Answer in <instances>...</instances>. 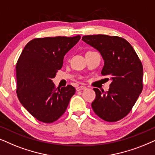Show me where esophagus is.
<instances>
[{"instance_id":"34e87169","label":"esophagus","mask_w":155,"mask_h":155,"mask_svg":"<svg viewBox=\"0 0 155 155\" xmlns=\"http://www.w3.org/2000/svg\"><path fill=\"white\" fill-rule=\"evenodd\" d=\"M87 89V87H84V86H79V87H76V91H81V90H84Z\"/></svg>"}]
</instances>
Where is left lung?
<instances>
[{"label": "left lung", "instance_id": "left-lung-1", "mask_svg": "<svg viewBox=\"0 0 155 155\" xmlns=\"http://www.w3.org/2000/svg\"><path fill=\"white\" fill-rule=\"evenodd\" d=\"M82 40L100 53L104 61L101 74L111 80L108 91L94 89L92 109L103 120H120L130 113L142 91V62L130 43L121 37L89 35Z\"/></svg>", "mask_w": 155, "mask_h": 155}]
</instances>
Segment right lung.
<instances>
[{"label": "right lung", "instance_id": "right-lung-1", "mask_svg": "<svg viewBox=\"0 0 155 155\" xmlns=\"http://www.w3.org/2000/svg\"><path fill=\"white\" fill-rule=\"evenodd\" d=\"M81 36L34 38L25 45L16 64V93L24 108L38 121L51 123L63 115L76 92L71 85L56 89L52 79L64 57Z\"/></svg>", "mask_w": 155, "mask_h": 155}]
</instances>
